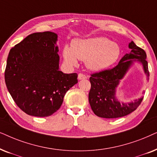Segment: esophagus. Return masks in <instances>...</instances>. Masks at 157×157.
Segmentation results:
<instances>
[{
    "label": "esophagus",
    "instance_id": "esophagus-1",
    "mask_svg": "<svg viewBox=\"0 0 157 157\" xmlns=\"http://www.w3.org/2000/svg\"><path fill=\"white\" fill-rule=\"evenodd\" d=\"M87 78V76L85 75H83L82 73H80V74L78 75V79L79 80H85V79Z\"/></svg>",
    "mask_w": 157,
    "mask_h": 157
}]
</instances>
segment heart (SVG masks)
Instances as JSON below:
<instances>
[{"label":"heart","mask_w":157,"mask_h":157,"mask_svg":"<svg viewBox=\"0 0 157 157\" xmlns=\"http://www.w3.org/2000/svg\"><path fill=\"white\" fill-rule=\"evenodd\" d=\"M121 55V48L105 37L75 39L71 47L64 46L63 57L70 65L77 64V59L85 61L86 67L93 72H102L110 67Z\"/></svg>","instance_id":"1"}]
</instances>
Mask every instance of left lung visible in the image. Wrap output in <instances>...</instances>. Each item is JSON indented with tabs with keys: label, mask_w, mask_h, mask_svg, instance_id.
Listing matches in <instances>:
<instances>
[{
	"label": "left lung",
	"mask_w": 157,
	"mask_h": 157,
	"mask_svg": "<svg viewBox=\"0 0 157 157\" xmlns=\"http://www.w3.org/2000/svg\"><path fill=\"white\" fill-rule=\"evenodd\" d=\"M131 49L120 60L118 65L111 70L91 75L90 82L91 88L89 93V103L96 116L100 118H116L127 115L136 109L141 104L143 97L128 103H120L116 97V89L120 81L124 78L134 62H139L143 66L144 72L149 79L147 54L141 48L137 47L133 41L128 44Z\"/></svg>",
	"instance_id": "left-lung-1"
}]
</instances>
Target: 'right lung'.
<instances>
[{"label":"right lung","instance_id":"right-lung-1","mask_svg":"<svg viewBox=\"0 0 157 157\" xmlns=\"http://www.w3.org/2000/svg\"><path fill=\"white\" fill-rule=\"evenodd\" d=\"M57 33H33L10 50L5 70L8 90L20 109L36 117L59 109L77 74L59 70Z\"/></svg>","mask_w":157,"mask_h":157}]
</instances>
